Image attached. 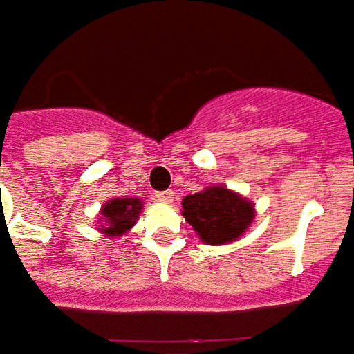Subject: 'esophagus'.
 <instances>
[{
    "instance_id": "esophagus-1",
    "label": "esophagus",
    "mask_w": 354,
    "mask_h": 354,
    "mask_svg": "<svg viewBox=\"0 0 354 354\" xmlns=\"http://www.w3.org/2000/svg\"><path fill=\"white\" fill-rule=\"evenodd\" d=\"M175 192L173 190H160V192H154V200L156 202H171Z\"/></svg>"
}]
</instances>
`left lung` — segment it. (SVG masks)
Returning <instances> with one entry per match:
<instances>
[{
	"label": "left lung",
	"instance_id": "left-lung-1",
	"mask_svg": "<svg viewBox=\"0 0 354 354\" xmlns=\"http://www.w3.org/2000/svg\"><path fill=\"white\" fill-rule=\"evenodd\" d=\"M183 215L205 244H227L250 227L253 205L225 187L190 194L183 200Z\"/></svg>",
	"mask_w": 354,
	"mask_h": 354
}]
</instances>
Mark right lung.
<instances>
[{
    "label": "right lung",
    "mask_w": 354,
    "mask_h": 354,
    "mask_svg": "<svg viewBox=\"0 0 354 354\" xmlns=\"http://www.w3.org/2000/svg\"><path fill=\"white\" fill-rule=\"evenodd\" d=\"M141 200L135 198H114L102 205V232H106L110 236L124 234L125 230H129L135 225V219L139 217L141 212Z\"/></svg>",
    "instance_id": "obj_1"
}]
</instances>
